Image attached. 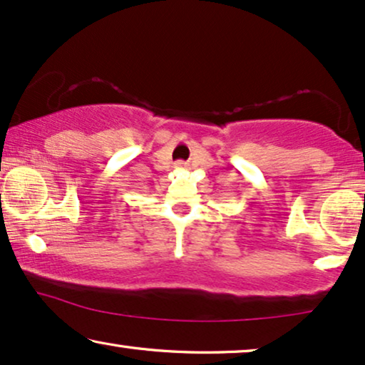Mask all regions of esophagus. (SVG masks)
Listing matches in <instances>:
<instances>
[{
    "instance_id": "34e87169",
    "label": "esophagus",
    "mask_w": 365,
    "mask_h": 365,
    "mask_svg": "<svg viewBox=\"0 0 365 365\" xmlns=\"http://www.w3.org/2000/svg\"><path fill=\"white\" fill-rule=\"evenodd\" d=\"M177 167H178V168H183V167H185V163H183V162H178V163H177Z\"/></svg>"
}]
</instances>
